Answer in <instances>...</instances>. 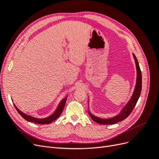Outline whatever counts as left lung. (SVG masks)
<instances>
[{
	"mask_svg": "<svg viewBox=\"0 0 159 159\" xmlns=\"http://www.w3.org/2000/svg\"><path fill=\"white\" fill-rule=\"evenodd\" d=\"M133 57H134V60H135L137 71V83L135 85V89H134V93L132 95V98H131V99H130L129 102L126 105V106L121 111V113H120L119 115H117V116L111 119H105L99 118L98 117L94 116L93 115H92L90 113L89 111H88L89 116L96 123H98L99 124H102V125H113V124L117 123L119 121H121L125 119H126L129 115L131 113L134 107H135V105L137 103V101L139 97H140L141 91L142 89V75H141V71L140 69V67H139V62L134 54H133Z\"/></svg>",
	"mask_w": 159,
	"mask_h": 159,
	"instance_id": "1",
	"label": "left lung"
}]
</instances>
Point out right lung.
Returning a JSON list of instances; mask_svg holds the SVG:
<instances>
[{
    "instance_id": "right-lung-1",
    "label": "right lung",
    "mask_w": 159,
    "mask_h": 159,
    "mask_svg": "<svg viewBox=\"0 0 159 159\" xmlns=\"http://www.w3.org/2000/svg\"><path fill=\"white\" fill-rule=\"evenodd\" d=\"M66 100H67V97L65 98L63 100H61V102L59 104L58 107H57V109L56 110V111L54 113H53L52 115H50V117H47V118H44V119H37L35 117H31V116H30V115H26L25 113H23L22 111H20L16 107L15 105H14V107H15L17 111L18 112V113L20 114L24 119H26V121L32 122V123H38V124H49L54 121H55V120L57 117H59L60 115L61 114L62 111H63V109L64 108V105L66 104Z\"/></svg>"
}]
</instances>
